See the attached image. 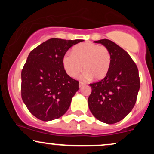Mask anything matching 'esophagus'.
<instances>
[{
  "label": "esophagus",
  "mask_w": 154,
  "mask_h": 154,
  "mask_svg": "<svg viewBox=\"0 0 154 154\" xmlns=\"http://www.w3.org/2000/svg\"><path fill=\"white\" fill-rule=\"evenodd\" d=\"M85 85V82H79V87L81 88V87H82V86Z\"/></svg>",
  "instance_id": "34e87169"
}]
</instances>
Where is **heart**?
Here are the masks:
<instances>
[{"label": "heart", "mask_w": 154, "mask_h": 154, "mask_svg": "<svg viewBox=\"0 0 154 154\" xmlns=\"http://www.w3.org/2000/svg\"><path fill=\"white\" fill-rule=\"evenodd\" d=\"M65 71L70 77H76L82 68L87 79H103L111 67V54L106 47L91 43H83L72 48V54H66L62 60ZM83 66H82V65Z\"/></svg>", "instance_id": "heart-1"}]
</instances>
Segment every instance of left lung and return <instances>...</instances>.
<instances>
[{
  "mask_svg": "<svg viewBox=\"0 0 154 154\" xmlns=\"http://www.w3.org/2000/svg\"><path fill=\"white\" fill-rule=\"evenodd\" d=\"M109 50L111 63L103 79L90 84L88 106L93 115L106 124L123 119L133 109L140 85L137 67L128 53L107 39L95 40Z\"/></svg>",
  "mask_w": 154,
  "mask_h": 154,
  "instance_id": "1",
  "label": "left lung"
}]
</instances>
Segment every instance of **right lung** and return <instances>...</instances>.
I'll return each mask as SVG.
<instances>
[{
	"instance_id": "right-lung-1",
	"label": "right lung",
	"mask_w": 154,
	"mask_h": 154,
	"mask_svg": "<svg viewBox=\"0 0 154 154\" xmlns=\"http://www.w3.org/2000/svg\"><path fill=\"white\" fill-rule=\"evenodd\" d=\"M82 41L51 38L29 53L22 71V98L38 119H58L69 108L79 82L67 75L62 60L72 45Z\"/></svg>"
}]
</instances>
